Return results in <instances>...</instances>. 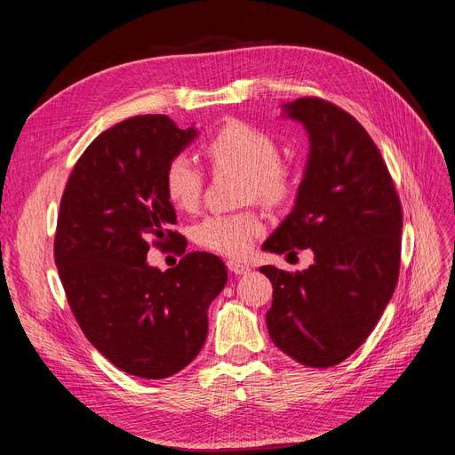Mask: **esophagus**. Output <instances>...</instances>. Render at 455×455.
Here are the masks:
<instances>
[{
  "label": "esophagus",
  "instance_id": "34e87169",
  "mask_svg": "<svg viewBox=\"0 0 455 455\" xmlns=\"http://www.w3.org/2000/svg\"><path fill=\"white\" fill-rule=\"evenodd\" d=\"M228 269L231 273H235V275H244V273L251 271L249 266H244V264H241V261H235V259H229L228 261Z\"/></svg>",
  "mask_w": 455,
  "mask_h": 455
}]
</instances>
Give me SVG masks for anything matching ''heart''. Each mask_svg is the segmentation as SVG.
Listing matches in <instances>:
<instances>
[{
  "mask_svg": "<svg viewBox=\"0 0 455 455\" xmlns=\"http://www.w3.org/2000/svg\"><path fill=\"white\" fill-rule=\"evenodd\" d=\"M204 154L214 169H229L244 174V199L281 203L292 191V174L279 161V146L273 136L244 121H229L206 142ZM163 189L176 211L197 209L203 194V172L186 156L167 163ZM264 231L261 216L254 211L235 214H212L194 226V241L206 251L224 256H243Z\"/></svg>",
  "mask_w": 455,
  "mask_h": 455,
  "instance_id": "obj_1",
  "label": "heart"
}]
</instances>
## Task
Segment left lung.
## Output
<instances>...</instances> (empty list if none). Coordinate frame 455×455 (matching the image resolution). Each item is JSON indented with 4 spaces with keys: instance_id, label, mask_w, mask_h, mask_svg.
I'll list each match as a JSON object with an SVG mask.
<instances>
[{
    "instance_id": "8db88e82",
    "label": "left lung",
    "mask_w": 455,
    "mask_h": 455,
    "mask_svg": "<svg viewBox=\"0 0 455 455\" xmlns=\"http://www.w3.org/2000/svg\"><path fill=\"white\" fill-rule=\"evenodd\" d=\"M283 117L309 134V157L292 212L261 249H311L298 273L259 271L273 284L266 315L275 346L311 368L359 349L395 292L401 267L403 209L391 174L364 127L321 99L283 104Z\"/></svg>"
}]
</instances>
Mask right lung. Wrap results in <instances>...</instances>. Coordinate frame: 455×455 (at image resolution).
Here are the masks:
<instances>
[{"mask_svg":"<svg viewBox=\"0 0 455 455\" xmlns=\"http://www.w3.org/2000/svg\"><path fill=\"white\" fill-rule=\"evenodd\" d=\"M197 134L167 116L121 121L84 151L60 201L54 264L68 304L92 347L144 379L174 376L196 359L209 306L228 283L224 261L209 252L184 246L167 271L146 259L148 241L178 239L163 176Z\"/></svg>","mask_w":455,"mask_h":455,"instance_id":"right-lung-1","label":"right lung"}]
</instances>
